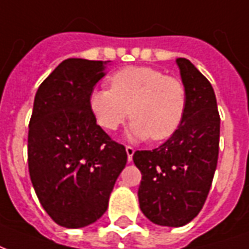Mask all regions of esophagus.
Listing matches in <instances>:
<instances>
[{"mask_svg":"<svg viewBox=\"0 0 249 249\" xmlns=\"http://www.w3.org/2000/svg\"><path fill=\"white\" fill-rule=\"evenodd\" d=\"M125 151H126V155H128V161H132V159H133V155H135V149L132 148V146H126L125 148Z\"/></svg>","mask_w":249,"mask_h":249,"instance_id":"1","label":"esophagus"}]
</instances>
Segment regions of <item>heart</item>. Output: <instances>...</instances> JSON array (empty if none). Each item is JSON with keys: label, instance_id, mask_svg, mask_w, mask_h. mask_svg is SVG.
Returning <instances> with one entry per match:
<instances>
[{"label": "heart", "instance_id": "b5f03b06", "mask_svg": "<svg viewBox=\"0 0 249 249\" xmlns=\"http://www.w3.org/2000/svg\"><path fill=\"white\" fill-rule=\"evenodd\" d=\"M109 89H97L89 108L97 124L116 130L129 116L130 141H162L176 133L187 110V88L159 69L128 66L109 77Z\"/></svg>", "mask_w": 249, "mask_h": 249}]
</instances>
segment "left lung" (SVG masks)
Segmentation results:
<instances>
[{
  "label": "left lung",
  "instance_id": "left-lung-1",
  "mask_svg": "<svg viewBox=\"0 0 249 249\" xmlns=\"http://www.w3.org/2000/svg\"><path fill=\"white\" fill-rule=\"evenodd\" d=\"M187 88V110L180 128L152 151H136L140 169L139 203L152 223L183 227L207 200L219 157L220 116L211 82L187 58H178Z\"/></svg>",
  "mask_w": 249,
  "mask_h": 249
}]
</instances>
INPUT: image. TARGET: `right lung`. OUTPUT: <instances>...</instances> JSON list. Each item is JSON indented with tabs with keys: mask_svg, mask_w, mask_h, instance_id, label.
Listing matches in <instances>:
<instances>
[{
	"mask_svg": "<svg viewBox=\"0 0 249 249\" xmlns=\"http://www.w3.org/2000/svg\"><path fill=\"white\" fill-rule=\"evenodd\" d=\"M108 62L68 58L36 93L28 135L30 180L42 208L65 228L87 227L105 213L128 159L89 108Z\"/></svg>",
	"mask_w": 249,
	"mask_h": 249,
	"instance_id": "obj_1",
	"label": "right lung"
}]
</instances>
